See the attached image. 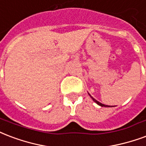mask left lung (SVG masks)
I'll use <instances>...</instances> for the list:
<instances>
[{
	"label": "left lung",
	"instance_id": "8db88e82",
	"mask_svg": "<svg viewBox=\"0 0 146 146\" xmlns=\"http://www.w3.org/2000/svg\"><path fill=\"white\" fill-rule=\"evenodd\" d=\"M88 94L90 95V97L91 98V99H92V100H94V101L95 103L97 104H98L99 106H100V107H108H108H112V106H109V105H105V104H101V103H100V102H99V101H98V100H96V99H94V98H93L92 96L89 93H88ZM113 107H114V106H113Z\"/></svg>",
	"mask_w": 146,
	"mask_h": 146
}]
</instances>
